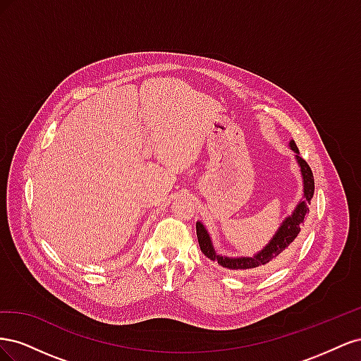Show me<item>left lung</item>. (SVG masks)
<instances>
[{"label":"left lung","instance_id":"1","mask_svg":"<svg viewBox=\"0 0 361 361\" xmlns=\"http://www.w3.org/2000/svg\"><path fill=\"white\" fill-rule=\"evenodd\" d=\"M289 146L295 154H297L295 155V159H297L298 166L301 169V176L304 183V199L295 206L292 215L286 216L285 220H283L276 235L271 238V241L264 247V250H260L259 253L255 255L253 257H228V256L218 255L212 245L211 236L207 233L206 227L200 221H197V224H195V231H197L200 250L203 251V255L206 257H209L214 262H218L223 268L232 269V271L267 269L271 267H276L279 262L285 257L286 250L292 245V243H295V239L298 238L301 227L304 226L305 218H307V214H309V204L314 192V179H313V173L309 167V164L300 157L298 147L295 145L293 140L290 141Z\"/></svg>","mask_w":361,"mask_h":361}]
</instances>
